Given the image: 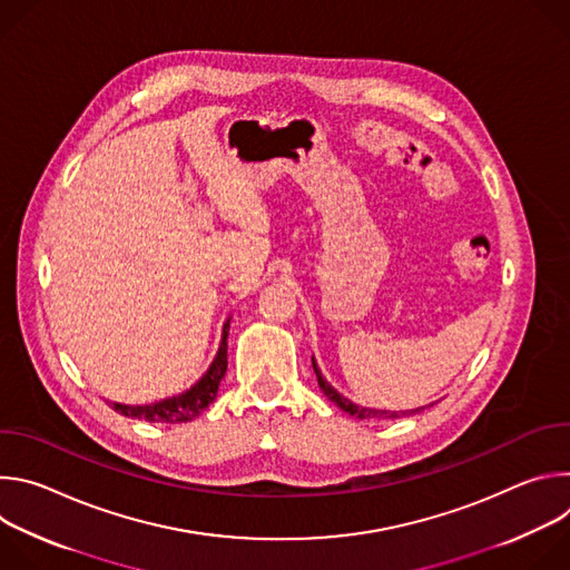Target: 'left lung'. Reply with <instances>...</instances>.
I'll return each mask as SVG.
<instances>
[{
    "label": "left lung",
    "mask_w": 570,
    "mask_h": 570,
    "mask_svg": "<svg viewBox=\"0 0 570 570\" xmlns=\"http://www.w3.org/2000/svg\"><path fill=\"white\" fill-rule=\"evenodd\" d=\"M313 372H315V376H317V385H320V390L327 394L341 411H345V413H350L352 417H356V420H396V417H405L409 413H396V411H374V409H363V405H356V403H352L350 399H345L343 394H338L327 381L322 379V374H320V370H317V365H315V361H313ZM424 409H415V411H411V415L413 413H422Z\"/></svg>",
    "instance_id": "obj_1"
}]
</instances>
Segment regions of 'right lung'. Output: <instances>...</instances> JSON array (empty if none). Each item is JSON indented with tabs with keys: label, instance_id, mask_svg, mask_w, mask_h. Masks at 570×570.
<instances>
[{
	"label": "right lung",
	"instance_id": "right-lung-1",
	"mask_svg": "<svg viewBox=\"0 0 570 570\" xmlns=\"http://www.w3.org/2000/svg\"><path fill=\"white\" fill-rule=\"evenodd\" d=\"M227 330H229V320L223 327V341L218 347V354L214 363L209 365L207 374L185 394L148 403V405H124V403H110L112 411L119 415H126L130 420H144V422H157V424H180V422H191L198 417L207 405L216 399L220 379L227 372Z\"/></svg>",
	"mask_w": 570,
	"mask_h": 570
}]
</instances>
